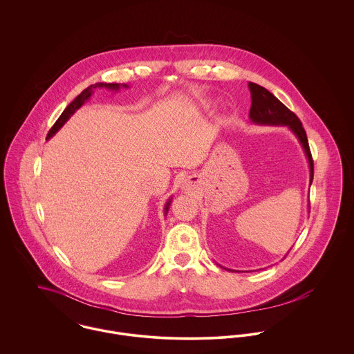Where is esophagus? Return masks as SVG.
I'll use <instances>...</instances> for the list:
<instances>
[{
    "mask_svg": "<svg viewBox=\"0 0 354 354\" xmlns=\"http://www.w3.org/2000/svg\"><path fill=\"white\" fill-rule=\"evenodd\" d=\"M192 187H194V185H192V183H191L189 180H185V183H184L183 188H184L185 191H191V189H192Z\"/></svg>",
    "mask_w": 354,
    "mask_h": 354,
    "instance_id": "esophagus-1",
    "label": "esophagus"
}]
</instances>
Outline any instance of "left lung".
Returning a JSON list of instances; mask_svg holds the SVG:
<instances>
[{"label":"left lung","instance_id":"1","mask_svg":"<svg viewBox=\"0 0 354 354\" xmlns=\"http://www.w3.org/2000/svg\"><path fill=\"white\" fill-rule=\"evenodd\" d=\"M248 87H250L251 100H252L251 110H250V120L252 121L253 124H257V125L288 127L295 133V136L299 139V142L303 147L304 153L308 159L309 185H310L312 180H313V160H312L306 133L304 131L301 121L293 111H290L282 102L279 101L278 98H275L264 87H261L256 83H250ZM229 271H232V270H229Z\"/></svg>","mask_w":354,"mask_h":354}]
</instances>
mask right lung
I'll list each match as a JSON object with an SVG mask.
<instances>
[{"mask_svg": "<svg viewBox=\"0 0 354 354\" xmlns=\"http://www.w3.org/2000/svg\"><path fill=\"white\" fill-rule=\"evenodd\" d=\"M97 88H106V90H109V91L117 93L120 88H128V84H120V83H95V84L87 87L86 90H83L73 101L71 102V103L65 107V110L62 111V114L58 117V120L55 121V124L51 127V129L49 131V133H48V139L53 138V136L64 127V124H65L86 102L91 98V95L94 94V91H95ZM170 203H171V198L165 204V215H166L167 211H169Z\"/></svg>", "mask_w": 354, "mask_h": 354, "instance_id": "add662e5", "label": "right lung"}]
</instances>
